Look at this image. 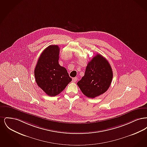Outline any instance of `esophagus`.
Returning a JSON list of instances; mask_svg holds the SVG:
<instances>
[{
  "mask_svg": "<svg viewBox=\"0 0 147 147\" xmlns=\"http://www.w3.org/2000/svg\"><path fill=\"white\" fill-rule=\"evenodd\" d=\"M77 79H78V78H77V77H76V78H73L72 79V82H73V83H75V82H77Z\"/></svg>",
  "mask_w": 147,
  "mask_h": 147,
  "instance_id": "esophagus-1",
  "label": "esophagus"
}]
</instances>
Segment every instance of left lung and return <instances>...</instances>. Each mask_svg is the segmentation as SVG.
Wrapping results in <instances>:
<instances>
[{
    "label": "left lung",
    "mask_w": 147,
    "mask_h": 147,
    "mask_svg": "<svg viewBox=\"0 0 147 147\" xmlns=\"http://www.w3.org/2000/svg\"><path fill=\"white\" fill-rule=\"evenodd\" d=\"M112 77L110 63L103 56L97 54L88 64L84 76L77 85L84 95L93 98L108 90Z\"/></svg>",
    "instance_id": "8db88e82"
}]
</instances>
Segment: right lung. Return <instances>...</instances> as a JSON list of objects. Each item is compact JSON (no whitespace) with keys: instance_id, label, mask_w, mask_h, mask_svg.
Masks as SVG:
<instances>
[{"instance_id":"add662e5","label":"right lung","mask_w":147,"mask_h":147,"mask_svg":"<svg viewBox=\"0 0 147 147\" xmlns=\"http://www.w3.org/2000/svg\"><path fill=\"white\" fill-rule=\"evenodd\" d=\"M59 47L50 45L42 52L35 67L36 83L47 95L60 94L71 81L67 69L58 63Z\"/></svg>"}]
</instances>
